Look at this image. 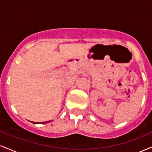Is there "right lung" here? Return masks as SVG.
I'll return each instance as SVG.
<instances>
[{"instance_id":"right-lung-1","label":"right lung","mask_w":152,"mask_h":152,"mask_svg":"<svg viewBox=\"0 0 152 152\" xmlns=\"http://www.w3.org/2000/svg\"><path fill=\"white\" fill-rule=\"evenodd\" d=\"M50 121H46V122H41V123H39V124H46V123H48V122H50ZM34 124H38V123H36V122H34Z\"/></svg>"}]
</instances>
